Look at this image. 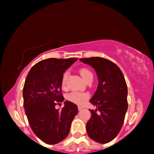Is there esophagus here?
Returning a JSON list of instances; mask_svg holds the SVG:
<instances>
[{
    "mask_svg": "<svg viewBox=\"0 0 154 154\" xmlns=\"http://www.w3.org/2000/svg\"><path fill=\"white\" fill-rule=\"evenodd\" d=\"M83 108H84V107H82V106H78V110H82L83 109Z\"/></svg>",
    "mask_w": 154,
    "mask_h": 154,
    "instance_id": "obj_1",
    "label": "esophagus"
}]
</instances>
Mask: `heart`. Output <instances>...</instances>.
I'll return each mask as SVG.
<instances>
[{
	"mask_svg": "<svg viewBox=\"0 0 154 154\" xmlns=\"http://www.w3.org/2000/svg\"><path fill=\"white\" fill-rule=\"evenodd\" d=\"M79 74L82 76L85 82L87 79L90 77H93L91 72L87 68H81L79 69ZM68 72H65L63 74L62 79H61V86L63 89H66V84H67V79L68 77ZM89 98V94L84 93V92H79V91H72L71 93L67 94V98L69 101L72 102L74 103L78 104V105H82L85 103L88 98Z\"/></svg>",
	"mask_w": 154,
	"mask_h": 154,
	"instance_id": "1",
	"label": "heart"
}]
</instances>
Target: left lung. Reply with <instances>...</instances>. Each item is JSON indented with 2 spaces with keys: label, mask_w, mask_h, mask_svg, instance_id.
Listing matches in <instances>:
<instances>
[{
  "label": "left lung",
  "mask_w": 154,
  "mask_h": 154,
  "mask_svg": "<svg viewBox=\"0 0 154 154\" xmlns=\"http://www.w3.org/2000/svg\"><path fill=\"white\" fill-rule=\"evenodd\" d=\"M91 66L98 77L97 89L90 103L96 110L89 109L91 116L86 129L89 137L101 144L116 137L123 125L128 110V87L122 71L117 65L100 57L80 58Z\"/></svg>",
  "instance_id": "obj_1"
}]
</instances>
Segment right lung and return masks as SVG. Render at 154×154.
Segmentation results:
<instances>
[{
	"label": "right lung",
	"instance_id": "add662e5",
	"mask_svg": "<svg viewBox=\"0 0 154 154\" xmlns=\"http://www.w3.org/2000/svg\"><path fill=\"white\" fill-rule=\"evenodd\" d=\"M77 58H48L34 65L23 88L24 107L33 132L42 141L56 144L66 138L78 112L77 106L65 101L62 110L55 108L64 101L61 94L63 73Z\"/></svg>",
	"mask_w": 154,
	"mask_h": 154
}]
</instances>
